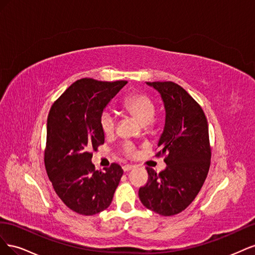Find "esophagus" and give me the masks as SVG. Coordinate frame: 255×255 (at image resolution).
Returning a JSON list of instances; mask_svg holds the SVG:
<instances>
[{
    "label": "esophagus",
    "mask_w": 255,
    "mask_h": 255,
    "mask_svg": "<svg viewBox=\"0 0 255 255\" xmlns=\"http://www.w3.org/2000/svg\"><path fill=\"white\" fill-rule=\"evenodd\" d=\"M134 168H135V166H133V165H125V166L122 167L123 171H125V172H128L129 170H132V169H134Z\"/></svg>",
    "instance_id": "esophagus-1"
}]
</instances>
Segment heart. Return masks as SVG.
<instances>
[{
	"label": "heart",
	"instance_id": "heart-1",
	"mask_svg": "<svg viewBox=\"0 0 255 255\" xmlns=\"http://www.w3.org/2000/svg\"><path fill=\"white\" fill-rule=\"evenodd\" d=\"M123 106L135 116L136 119L139 121L142 126L150 125L153 121L154 116L156 112V104L154 100L146 94H134L126 98L123 101ZM117 123V117L111 109H105L100 116V126L106 135L112 134ZM122 151L126 155H135L136 150L133 143L126 142L122 146Z\"/></svg>",
	"mask_w": 255,
	"mask_h": 255
}]
</instances>
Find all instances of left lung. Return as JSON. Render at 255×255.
Segmentation results:
<instances>
[{"label":"left lung","mask_w":255,"mask_h":255,"mask_svg":"<svg viewBox=\"0 0 255 255\" xmlns=\"http://www.w3.org/2000/svg\"><path fill=\"white\" fill-rule=\"evenodd\" d=\"M157 90L166 112L156 154L166 155L165 170L146 168L149 181L138 196L149 210L161 216L184 211L196 198L211 165V146L205 115L188 92L173 82H145Z\"/></svg>","instance_id":"1"}]
</instances>
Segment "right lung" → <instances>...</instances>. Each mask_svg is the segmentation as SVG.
I'll list each match as a JSON object with an SVG mask.
<instances>
[{
  "mask_svg": "<svg viewBox=\"0 0 255 255\" xmlns=\"http://www.w3.org/2000/svg\"><path fill=\"white\" fill-rule=\"evenodd\" d=\"M127 83L81 79L50 110L45 169L57 196L78 214L91 216L106 210L123 174L118 164L95 170L90 151L104 143L100 116Z\"/></svg>",
  "mask_w": 255,
  "mask_h": 255,
  "instance_id": "right-lung-1",
  "label": "right lung"
}]
</instances>
